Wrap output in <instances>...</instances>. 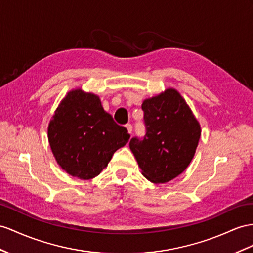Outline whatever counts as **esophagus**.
Masks as SVG:
<instances>
[{
  "label": "esophagus",
  "mask_w": 253,
  "mask_h": 253,
  "mask_svg": "<svg viewBox=\"0 0 253 253\" xmlns=\"http://www.w3.org/2000/svg\"><path fill=\"white\" fill-rule=\"evenodd\" d=\"M125 127H126V129L128 130V133L131 134V132H132V125L131 124H126Z\"/></svg>",
  "instance_id": "esophagus-1"
}]
</instances>
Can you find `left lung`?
<instances>
[{
	"label": "left lung",
	"instance_id": "8db88e82",
	"mask_svg": "<svg viewBox=\"0 0 253 253\" xmlns=\"http://www.w3.org/2000/svg\"><path fill=\"white\" fill-rule=\"evenodd\" d=\"M146 133L134 137L129 147L142 174L155 184L168 183L189 166L201 137L196 116L174 88L142 103Z\"/></svg>",
	"mask_w": 253,
	"mask_h": 253
}]
</instances>
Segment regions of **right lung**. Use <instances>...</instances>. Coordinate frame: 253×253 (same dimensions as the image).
<instances>
[{"label": "right lung", "instance_id": "add662e5", "mask_svg": "<svg viewBox=\"0 0 253 253\" xmlns=\"http://www.w3.org/2000/svg\"><path fill=\"white\" fill-rule=\"evenodd\" d=\"M130 134L103 110L99 97L81 88L67 93L48 126L56 163L69 175L90 179L108 166Z\"/></svg>", "mask_w": 253, "mask_h": 253}]
</instances>
